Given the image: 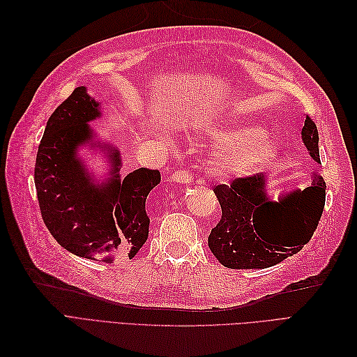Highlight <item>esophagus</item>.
<instances>
[{
	"mask_svg": "<svg viewBox=\"0 0 357 357\" xmlns=\"http://www.w3.org/2000/svg\"><path fill=\"white\" fill-rule=\"evenodd\" d=\"M171 181L181 183V185H189L192 181V172L188 169H178L171 174Z\"/></svg>",
	"mask_w": 357,
	"mask_h": 357,
	"instance_id": "esophagus-1",
	"label": "esophagus"
}]
</instances>
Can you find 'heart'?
<instances>
[{
  "label": "heart",
  "mask_w": 357,
  "mask_h": 357,
  "mask_svg": "<svg viewBox=\"0 0 357 357\" xmlns=\"http://www.w3.org/2000/svg\"><path fill=\"white\" fill-rule=\"evenodd\" d=\"M192 128L201 135L231 146L218 150L210 160L211 174L222 178L253 176L278 155L277 143L266 138L265 129L257 125L222 126L207 119H197Z\"/></svg>",
  "instance_id": "1"
}]
</instances>
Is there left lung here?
<instances>
[{
	"instance_id": "left-lung-1",
	"label": "left lung",
	"mask_w": 357,
	"mask_h": 357,
	"mask_svg": "<svg viewBox=\"0 0 357 357\" xmlns=\"http://www.w3.org/2000/svg\"><path fill=\"white\" fill-rule=\"evenodd\" d=\"M301 135L311 158L320 162L317 126L310 116ZM213 190L222 219L211 229L208 247L232 269H262L296 255L314 234L326 198V183L317 172L311 186L286 193L278 202L269 199L264 174L235 178Z\"/></svg>"
}]
</instances>
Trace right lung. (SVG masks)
Instances as JSON below:
<instances>
[{
    "instance_id": "right-lung-1",
    "label": "right lung",
    "mask_w": 357,
    "mask_h": 357,
    "mask_svg": "<svg viewBox=\"0 0 357 357\" xmlns=\"http://www.w3.org/2000/svg\"><path fill=\"white\" fill-rule=\"evenodd\" d=\"M101 116L100 102L84 86L73 91L49 117L34 169L43 222L66 250L112 264L116 256L134 257L147 241L149 192L160 181L158 169L139 168L121 178V153L93 143L91 121ZM86 142L104 148L112 160L109 181L95 183L75 156Z\"/></svg>"
}]
</instances>
